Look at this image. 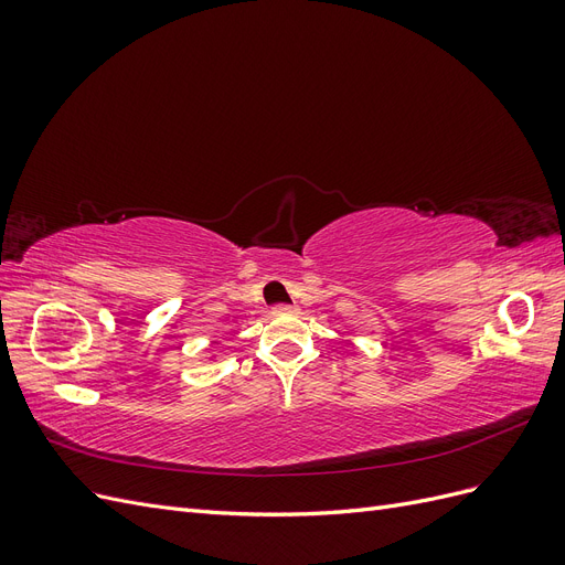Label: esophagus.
Here are the masks:
<instances>
[{
  "label": "esophagus",
  "mask_w": 565,
  "mask_h": 565,
  "mask_svg": "<svg viewBox=\"0 0 565 565\" xmlns=\"http://www.w3.org/2000/svg\"><path fill=\"white\" fill-rule=\"evenodd\" d=\"M295 311H297V306H292V303H276V306H273V313H276V316L295 313Z\"/></svg>",
  "instance_id": "34e87169"
}]
</instances>
